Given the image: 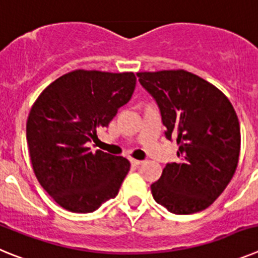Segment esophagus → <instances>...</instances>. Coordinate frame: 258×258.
Returning <instances> with one entry per match:
<instances>
[{
	"label": "esophagus",
	"mask_w": 258,
	"mask_h": 258,
	"mask_svg": "<svg viewBox=\"0 0 258 258\" xmlns=\"http://www.w3.org/2000/svg\"><path fill=\"white\" fill-rule=\"evenodd\" d=\"M131 163L133 164V165L138 166V165H141V164H142L143 161H142V160H137V159H132V160H131Z\"/></svg>",
	"instance_id": "obj_1"
}]
</instances>
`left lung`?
<instances>
[{"instance_id":"8db88e82","label":"left lung","mask_w":258,"mask_h":258,"mask_svg":"<svg viewBox=\"0 0 258 258\" xmlns=\"http://www.w3.org/2000/svg\"><path fill=\"white\" fill-rule=\"evenodd\" d=\"M156 99L168 140H177L178 163L166 164L151 184L156 203L175 214L204 211L235 174L240 126L229 98L184 70L137 74Z\"/></svg>"}]
</instances>
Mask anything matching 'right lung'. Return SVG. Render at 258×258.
<instances>
[{"label": "right lung", "mask_w": 258, "mask_h": 258, "mask_svg": "<svg viewBox=\"0 0 258 258\" xmlns=\"http://www.w3.org/2000/svg\"><path fill=\"white\" fill-rule=\"evenodd\" d=\"M133 72L75 70L42 90L29 111L27 143L38 182L61 208L97 211L117 195L131 163L86 143L108 126L136 88Z\"/></svg>", "instance_id": "obj_1"}]
</instances>
